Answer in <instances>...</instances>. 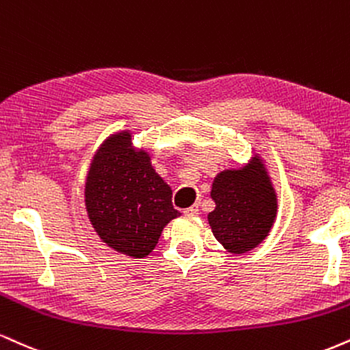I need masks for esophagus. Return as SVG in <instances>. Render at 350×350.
Listing matches in <instances>:
<instances>
[{
	"instance_id": "1",
	"label": "esophagus",
	"mask_w": 350,
	"mask_h": 350,
	"mask_svg": "<svg viewBox=\"0 0 350 350\" xmlns=\"http://www.w3.org/2000/svg\"><path fill=\"white\" fill-rule=\"evenodd\" d=\"M184 215L187 217H197L199 215V207H189L184 210Z\"/></svg>"
}]
</instances>
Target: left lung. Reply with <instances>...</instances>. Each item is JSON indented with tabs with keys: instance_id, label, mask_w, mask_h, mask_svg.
Returning a JSON list of instances; mask_svg holds the SVG:
<instances>
[{
	"instance_id": "8db88e82",
	"label": "left lung",
	"mask_w": 350,
	"mask_h": 350,
	"mask_svg": "<svg viewBox=\"0 0 350 350\" xmlns=\"http://www.w3.org/2000/svg\"><path fill=\"white\" fill-rule=\"evenodd\" d=\"M210 197L215 210L208 213V225L226 252L244 254L269 237L279 204L266 161L258 153L241 167L218 172Z\"/></svg>"
}]
</instances>
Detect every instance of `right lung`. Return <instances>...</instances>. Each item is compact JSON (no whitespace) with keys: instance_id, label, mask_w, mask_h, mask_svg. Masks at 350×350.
Here are the masks:
<instances>
[{"instance_id":"add662e5","label":"right lung","mask_w":350,"mask_h":350,"mask_svg":"<svg viewBox=\"0 0 350 350\" xmlns=\"http://www.w3.org/2000/svg\"><path fill=\"white\" fill-rule=\"evenodd\" d=\"M148 151L133 146L130 130L100 143L86 174L84 205L92 228L109 247L133 259L146 258L164 226L180 215Z\"/></svg>"}]
</instances>
